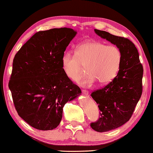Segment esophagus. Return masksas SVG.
<instances>
[{"mask_svg":"<svg viewBox=\"0 0 153 153\" xmlns=\"http://www.w3.org/2000/svg\"><path fill=\"white\" fill-rule=\"evenodd\" d=\"M82 93L84 95H85V96H87V95H88V91L87 90H85V89H82Z\"/></svg>","mask_w":153,"mask_h":153,"instance_id":"34e87169","label":"esophagus"}]
</instances>
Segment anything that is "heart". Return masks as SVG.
Segmentation results:
<instances>
[{
    "label": "heart",
    "mask_w": 153,
    "mask_h": 153,
    "mask_svg": "<svg viewBox=\"0 0 153 153\" xmlns=\"http://www.w3.org/2000/svg\"><path fill=\"white\" fill-rule=\"evenodd\" d=\"M122 59V52L117 47L91 41L79 45L76 53L65 52L61 63L65 75L74 82L80 80L87 68L88 75L80 84L90 86L96 81L101 85L112 81L120 69Z\"/></svg>",
    "instance_id": "obj_1"
}]
</instances>
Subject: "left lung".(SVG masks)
Here are the masks:
<instances>
[{
    "instance_id": "obj_1",
    "label": "left lung",
    "mask_w": 153,
    "mask_h": 153,
    "mask_svg": "<svg viewBox=\"0 0 153 153\" xmlns=\"http://www.w3.org/2000/svg\"><path fill=\"white\" fill-rule=\"evenodd\" d=\"M94 31L101 38L115 45L122 54L117 76L91 95L100 110L99 118L91 122V127L95 131L103 132L121 127L131 117L143 94V67L137 49L129 39L105 31Z\"/></svg>"
}]
</instances>
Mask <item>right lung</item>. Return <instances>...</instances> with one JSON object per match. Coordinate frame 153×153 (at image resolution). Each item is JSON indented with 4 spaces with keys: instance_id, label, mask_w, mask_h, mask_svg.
Wrapping results in <instances>:
<instances>
[{
    "instance_id": "right-lung-1",
    "label": "right lung",
    "mask_w": 153,
    "mask_h": 153,
    "mask_svg": "<svg viewBox=\"0 0 153 153\" xmlns=\"http://www.w3.org/2000/svg\"><path fill=\"white\" fill-rule=\"evenodd\" d=\"M76 31L69 28L35 33L16 54L8 87L17 113L39 130L60 123L62 108L81 93L65 75L62 59Z\"/></svg>"
}]
</instances>
